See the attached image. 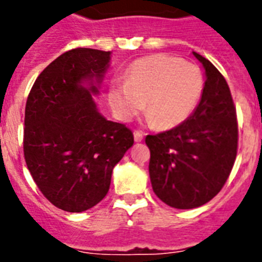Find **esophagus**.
<instances>
[{
  "instance_id": "esophagus-1",
  "label": "esophagus",
  "mask_w": 262,
  "mask_h": 262,
  "mask_svg": "<svg viewBox=\"0 0 262 262\" xmlns=\"http://www.w3.org/2000/svg\"><path fill=\"white\" fill-rule=\"evenodd\" d=\"M144 139V135H143V132H140V130H136L135 132V141H143Z\"/></svg>"
}]
</instances>
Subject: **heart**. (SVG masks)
<instances>
[{"label":"heart","mask_w":262,"mask_h":262,"mask_svg":"<svg viewBox=\"0 0 262 262\" xmlns=\"http://www.w3.org/2000/svg\"><path fill=\"white\" fill-rule=\"evenodd\" d=\"M204 91L203 72L197 65L167 54L136 59L125 73V83L114 84L108 100L122 121H130L145 108L156 129L182 123L199 104Z\"/></svg>","instance_id":"heart-1"}]
</instances>
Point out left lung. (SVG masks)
<instances>
[{"mask_svg":"<svg viewBox=\"0 0 262 262\" xmlns=\"http://www.w3.org/2000/svg\"><path fill=\"white\" fill-rule=\"evenodd\" d=\"M193 54L207 76L199 106L174 129L145 137L152 189L178 209L211 201L227 182L238 152L236 108L227 81L211 61Z\"/></svg>","mask_w":262,"mask_h":262,"instance_id":"8db88e82","label":"left lung"}]
</instances>
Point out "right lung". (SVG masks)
I'll use <instances>...</instances> for the list:
<instances>
[{"label": "right lung", "instance_id": "add662e5", "mask_svg": "<svg viewBox=\"0 0 262 262\" xmlns=\"http://www.w3.org/2000/svg\"><path fill=\"white\" fill-rule=\"evenodd\" d=\"M110 51L77 47L43 69L27 98L23 149L42 194L59 209L83 212L110 189L113 168L133 145V132L99 114L98 88Z\"/></svg>", "mask_w": 262, "mask_h": 262}]
</instances>
